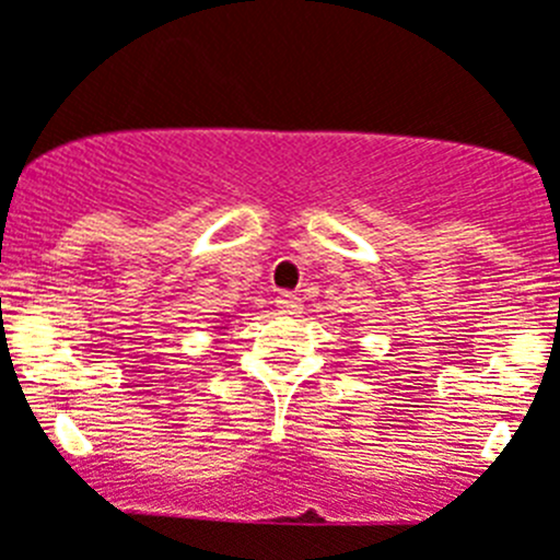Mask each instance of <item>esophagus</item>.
<instances>
[{"label":"esophagus","mask_w":560,"mask_h":560,"mask_svg":"<svg viewBox=\"0 0 560 560\" xmlns=\"http://www.w3.org/2000/svg\"><path fill=\"white\" fill-rule=\"evenodd\" d=\"M275 302H278L280 313H285V315H296L299 310H302V299H299L296 293H291V291L278 293V299H275Z\"/></svg>","instance_id":"1"}]
</instances>
